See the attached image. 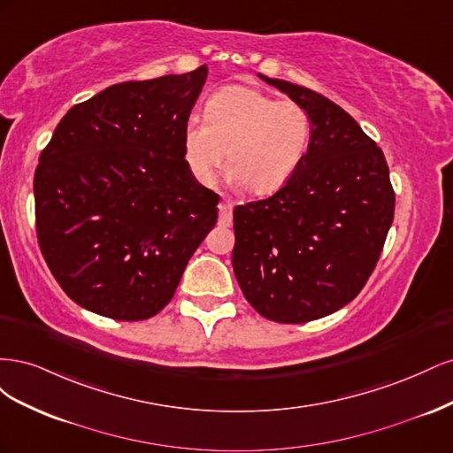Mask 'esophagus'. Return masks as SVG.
Returning <instances> with one entry per match:
<instances>
[{
  "mask_svg": "<svg viewBox=\"0 0 453 453\" xmlns=\"http://www.w3.org/2000/svg\"><path fill=\"white\" fill-rule=\"evenodd\" d=\"M219 221L223 225H230L232 223V202H221L219 203Z\"/></svg>",
  "mask_w": 453,
  "mask_h": 453,
  "instance_id": "34e87169",
  "label": "esophagus"
}]
</instances>
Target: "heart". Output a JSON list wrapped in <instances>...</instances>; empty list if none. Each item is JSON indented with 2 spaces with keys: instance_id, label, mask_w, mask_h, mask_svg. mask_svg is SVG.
<instances>
[{
  "instance_id": "obj_1",
  "label": "heart",
  "mask_w": 453,
  "mask_h": 453,
  "mask_svg": "<svg viewBox=\"0 0 453 453\" xmlns=\"http://www.w3.org/2000/svg\"><path fill=\"white\" fill-rule=\"evenodd\" d=\"M310 138L303 105L245 85H230L205 104V119L185 122L183 155L195 180L211 187L228 158V181L268 195L289 180Z\"/></svg>"
}]
</instances>
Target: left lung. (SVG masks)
Segmentation results:
<instances>
[{"instance_id": "1", "label": "left lung", "mask_w": 453, "mask_h": 453, "mask_svg": "<svg viewBox=\"0 0 453 453\" xmlns=\"http://www.w3.org/2000/svg\"><path fill=\"white\" fill-rule=\"evenodd\" d=\"M258 77L306 109L310 143L276 195L234 208L232 268L260 315L306 323L359 295L391 228L395 193L381 149L344 109Z\"/></svg>"}]
</instances>
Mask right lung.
Segmentation results:
<instances>
[{"label": "right lung", "instance_id": "obj_1", "mask_svg": "<svg viewBox=\"0 0 453 453\" xmlns=\"http://www.w3.org/2000/svg\"><path fill=\"white\" fill-rule=\"evenodd\" d=\"M205 77L200 65L107 87L73 105L41 153L39 248L81 308L117 321L153 318L215 226L219 196L183 155Z\"/></svg>", "mask_w": 453, "mask_h": 453}]
</instances>
